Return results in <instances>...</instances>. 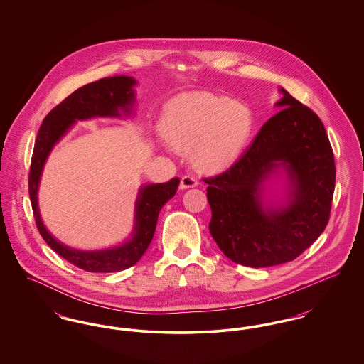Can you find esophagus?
Segmentation results:
<instances>
[{"mask_svg": "<svg viewBox=\"0 0 364 364\" xmlns=\"http://www.w3.org/2000/svg\"><path fill=\"white\" fill-rule=\"evenodd\" d=\"M198 184H199V180L196 178V176L188 173L181 177L180 188H181V190H186V188H192V187H196Z\"/></svg>", "mask_w": 364, "mask_h": 364, "instance_id": "obj_1", "label": "esophagus"}]
</instances>
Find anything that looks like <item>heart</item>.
<instances>
[{"instance_id":"b5f03b06","label":"heart","mask_w":364,"mask_h":364,"mask_svg":"<svg viewBox=\"0 0 364 364\" xmlns=\"http://www.w3.org/2000/svg\"><path fill=\"white\" fill-rule=\"evenodd\" d=\"M248 106L210 92L180 97L164 110L159 129L177 150H191L203 165H220L242 151L252 131Z\"/></svg>"}]
</instances>
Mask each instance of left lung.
<instances>
[{
    "instance_id": "left-lung-1",
    "label": "left lung",
    "mask_w": 364,
    "mask_h": 364,
    "mask_svg": "<svg viewBox=\"0 0 364 364\" xmlns=\"http://www.w3.org/2000/svg\"><path fill=\"white\" fill-rule=\"evenodd\" d=\"M282 107L263 124L250 147L223 173L205 177L213 239L242 266L267 267L303 254L330 218L336 165L326 129L310 107L281 88ZM278 164L293 181V200L264 212L259 183Z\"/></svg>"
}]
</instances>
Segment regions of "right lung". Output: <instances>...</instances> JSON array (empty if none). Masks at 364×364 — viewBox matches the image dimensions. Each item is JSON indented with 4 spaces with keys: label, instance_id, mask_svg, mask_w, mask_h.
Returning a JSON list of instances; mask_svg holds the SVG:
<instances>
[{
    "label": "right lung",
    "instance_id": "1",
    "mask_svg": "<svg viewBox=\"0 0 364 364\" xmlns=\"http://www.w3.org/2000/svg\"><path fill=\"white\" fill-rule=\"evenodd\" d=\"M135 83L132 77L113 76L77 88L48 113L35 139L28 174V192L36 228L54 252L76 267L91 273L120 272L131 267L141 258L153 240L158 214L164 205L173 198L180 178L174 177L168 183L141 187L136 200V223L132 239L122 247L94 252L68 248L57 242L46 230L38 210V184L53 146L70 129V125L76 120L91 117H117L120 116L119 110L128 113L135 98L132 91Z\"/></svg>",
    "mask_w": 364,
    "mask_h": 364
}]
</instances>
